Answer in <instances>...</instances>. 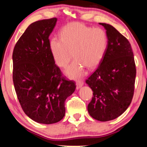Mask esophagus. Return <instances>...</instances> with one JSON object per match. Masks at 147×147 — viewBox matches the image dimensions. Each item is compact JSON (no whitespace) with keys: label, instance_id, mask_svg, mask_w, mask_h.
Wrapping results in <instances>:
<instances>
[{"label":"esophagus","instance_id":"34e87169","mask_svg":"<svg viewBox=\"0 0 147 147\" xmlns=\"http://www.w3.org/2000/svg\"><path fill=\"white\" fill-rule=\"evenodd\" d=\"M84 85V83L81 81H78L77 82V83H76V87H77V89L79 90L80 88H81L82 86Z\"/></svg>","mask_w":147,"mask_h":147}]
</instances>
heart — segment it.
I'll list each match as a JSON object with an SVG mask.
<instances>
[{"instance_id":"1","label":"heart","mask_w":147,"mask_h":147,"mask_svg":"<svg viewBox=\"0 0 147 147\" xmlns=\"http://www.w3.org/2000/svg\"><path fill=\"white\" fill-rule=\"evenodd\" d=\"M107 46L108 37L104 29L80 23L65 25L60 31V37L51 38L49 42L50 53L59 67H65L73 56L76 59L65 71L71 79L83 77L85 67L93 69L98 66Z\"/></svg>"}]
</instances>
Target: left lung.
<instances>
[{
  "label": "left lung",
  "mask_w": 147,
  "mask_h": 147,
  "mask_svg": "<svg viewBox=\"0 0 147 147\" xmlns=\"http://www.w3.org/2000/svg\"><path fill=\"white\" fill-rule=\"evenodd\" d=\"M99 24L106 31L107 49L98 68L86 82L94 92L88 106L90 115L106 122L120 116L131 103L136 66L128 39L109 24Z\"/></svg>",
  "instance_id": "left-lung-1"
}]
</instances>
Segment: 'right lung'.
Returning a JSON list of instances; mask_svg holds the SVG:
<instances>
[{"label": "right lung", "instance_id": "add662e5", "mask_svg": "<svg viewBox=\"0 0 147 147\" xmlns=\"http://www.w3.org/2000/svg\"><path fill=\"white\" fill-rule=\"evenodd\" d=\"M57 18L31 23L18 40L13 53V79L23 111L34 121L50 124L65 113V101L76 84L62 76L49 48V37Z\"/></svg>", "mask_w": 147, "mask_h": 147}]
</instances>
